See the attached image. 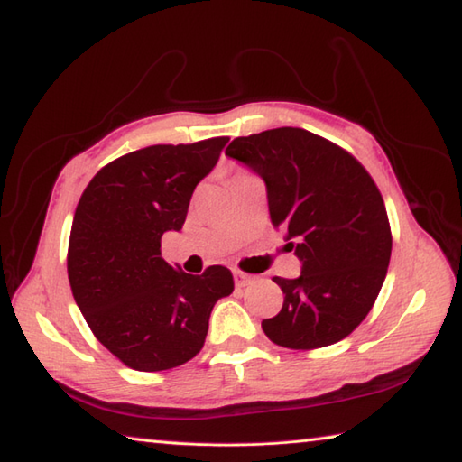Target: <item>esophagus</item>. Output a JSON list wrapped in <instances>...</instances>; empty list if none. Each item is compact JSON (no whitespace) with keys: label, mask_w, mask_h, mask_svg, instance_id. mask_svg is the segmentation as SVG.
Segmentation results:
<instances>
[{"label":"esophagus","mask_w":462,"mask_h":462,"mask_svg":"<svg viewBox=\"0 0 462 462\" xmlns=\"http://www.w3.org/2000/svg\"><path fill=\"white\" fill-rule=\"evenodd\" d=\"M234 282H236L238 288H244V286H248V283L252 282V276H248V273H244L240 270H234Z\"/></svg>","instance_id":"1"}]
</instances>
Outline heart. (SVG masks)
Returning a JSON list of instances; mask_svg holds the SVG:
<instances>
[{"instance_id": "b5f03b06", "label": "heart", "mask_w": 462, "mask_h": 462, "mask_svg": "<svg viewBox=\"0 0 462 462\" xmlns=\"http://www.w3.org/2000/svg\"><path fill=\"white\" fill-rule=\"evenodd\" d=\"M244 174H246V172H236V174H234V176H232V180H236V179H240V176H244Z\"/></svg>"}]
</instances>
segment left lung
Segmentation results:
<instances>
[{
	"label": "left lung",
	"instance_id": "8db88e82",
	"mask_svg": "<svg viewBox=\"0 0 462 462\" xmlns=\"http://www.w3.org/2000/svg\"><path fill=\"white\" fill-rule=\"evenodd\" d=\"M226 154L266 182L273 228L286 232L301 273L273 278L283 291L262 329L282 347L337 343L365 319L385 282L391 228L385 202L361 162L323 136L293 126L238 136Z\"/></svg>",
	"mask_w": 462,
	"mask_h": 462
}]
</instances>
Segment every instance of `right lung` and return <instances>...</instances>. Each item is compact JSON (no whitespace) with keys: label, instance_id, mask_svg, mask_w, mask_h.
Instances as JSON below:
<instances>
[{"label":"right lung","instance_id":"1","mask_svg":"<svg viewBox=\"0 0 462 462\" xmlns=\"http://www.w3.org/2000/svg\"><path fill=\"white\" fill-rule=\"evenodd\" d=\"M154 144L97 172L77 204L67 273L95 337L136 371H164L204 346L214 303L234 290L232 272L202 276L161 256L164 232L182 228L190 196L228 143Z\"/></svg>","mask_w":462,"mask_h":462}]
</instances>
